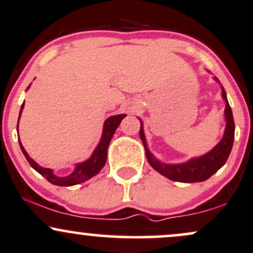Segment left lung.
I'll list each match as a JSON object with an SVG mask.
<instances>
[{
  "instance_id": "obj_1",
  "label": "left lung",
  "mask_w": 253,
  "mask_h": 253,
  "mask_svg": "<svg viewBox=\"0 0 253 253\" xmlns=\"http://www.w3.org/2000/svg\"><path fill=\"white\" fill-rule=\"evenodd\" d=\"M216 80V78H215ZM222 97L226 102L225 107V118H226V129L223 136L219 144L210 151L207 155L194 158L184 164H164L157 161L152 153L147 149L146 140H145L143 124L140 126V139L145 146V152H146L147 161L153 169L158 171L159 173L168 177L171 181L184 182V183H195L202 182L208 179L211 175L216 172L227 161L229 153H231L232 146H233L234 140V120L232 109L226 97V91L222 86Z\"/></svg>"
}]
</instances>
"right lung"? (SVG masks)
Masks as SVG:
<instances>
[{
  "instance_id": "obj_1",
  "label": "right lung",
  "mask_w": 253,
  "mask_h": 253,
  "mask_svg": "<svg viewBox=\"0 0 253 253\" xmlns=\"http://www.w3.org/2000/svg\"><path fill=\"white\" fill-rule=\"evenodd\" d=\"M22 108H24V104H22L21 109H20V115H21ZM20 115H19V119H20ZM125 117H126V115L121 114V115H114V117H110L109 119H107L103 126L102 139H101L100 144L97 145L96 150L94 151L92 156L90 157L88 161L78 164L76 169L74 170V172L70 173V175L66 177L54 176L53 173H52V170L46 169V168H42L40 165H38L33 159L30 158V156L27 155V152L25 151L24 146H22L19 140L20 147H21L22 153L25 155L26 159L28 161V163L31 164V167L36 171H38L40 175L45 177V178L50 183H52V184L59 185V187H70V185L80 184V183L91 178L92 176L97 175V173L100 172V170L104 167V164H106V161H107V149H108V145L110 143V140H112L113 135H114L118 126L120 125L121 120H123Z\"/></svg>"
}]
</instances>
